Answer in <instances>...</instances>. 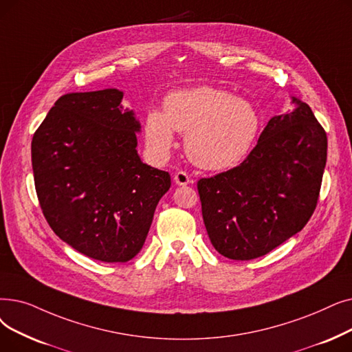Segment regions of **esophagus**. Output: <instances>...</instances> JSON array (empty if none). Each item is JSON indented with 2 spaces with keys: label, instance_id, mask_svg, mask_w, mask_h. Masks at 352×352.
<instances>
[{
  "label": "esophagus",
  "instance_id": "obj_1",
  "mask_svg": "<svg viewBox=\"0 0 352 352\" xmlns=\"http://www.w3.org/2000/svg\"><path fill=\"white\" fill-rule=\"evenodd\" d=\"M174 181L178 186H187L191 182V178L186 171H178L174 174Z\"/></svg>",
  "mask_w": 352,
  "mask_h": 352
}]
</instances>
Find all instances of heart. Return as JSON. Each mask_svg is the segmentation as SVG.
<instances>
[{
	"label": "heart",
	"instance_id": "heart-1",
	"mask_svg": "<svg viewBox=\"0 0 352 352\" xmlns=\"http://www.w3.org/2000/svg\"><path fill=\"white\" fill-rule=\"evenodd\" d=\"M261 129L254 106L226 90L198 86L177 90L164 100V112L145 118L149 149L165 157L174 145V133H186L190 160L206 170H224L240 162Z\"/></svg>",
	"mask_w": 352,
	"mask_h": 352
}]
</instances>
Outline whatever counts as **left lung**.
I'll return each instance as SVG.
<instances>
[{"instance_id":"left-lung-1","label":"left lung","mask_w":352,"mask_h":352,"mask_svg":"<svg viewBox=\"0 0 352 352\" xmlns=\"http://www.w3.org/2000/svg\"><path fill=\"white\" fill-rule=\"evenodd\" d=\"M274 116L240 165L200 178L210 241L232 261L272 252L307 226L316 208L328 140L309 106Z\"/></svg>"}]
</instances>
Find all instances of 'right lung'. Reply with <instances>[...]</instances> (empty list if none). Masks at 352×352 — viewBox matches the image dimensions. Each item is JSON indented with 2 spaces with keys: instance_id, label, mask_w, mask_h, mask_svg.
Instances as JSON below:
<instances>
[{
  "instance_id": "1",
  "label": "right lung",
  "mask_w": 352,
  "mask_h": 352,
  "mask_svg": "<svg viewBox=\"0 0 352 352\" xmlns=\"http://www.w3.org/2000/svg\"><path fill=\"white\" fill-rule=\"evenodd\" d=\"M104 89L58 98L32 141L34 186L52 230L106 263L138 254L171 177L141 161L140 122Z\"/></svg>"
}]
</instances>
